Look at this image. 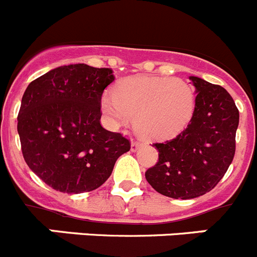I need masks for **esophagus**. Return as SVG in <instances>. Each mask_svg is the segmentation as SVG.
<instances>
[{"mask_svg": "<svg viewBox=\"0 0 257 257\" xmlns=\"http://www.w3.org/2000/svg\"><path fill=\"white\" fill-rule=\"evenodd\" d=\"M140 146H141V143H140V141L134 140L133 143H131V150H133V151H136V150H138L139 148H140Z\"/></svg>", "mask_w": 257, "mask_h": 257, "instance_id": "1", "label": "esophagus"}]
</instances>
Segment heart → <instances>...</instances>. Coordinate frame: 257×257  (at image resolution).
Returning a JSON list of instances; mask_svg holds the SVG:
<instances>
[{
  "mask_svg": "<svg viewBox=\"0 0 257 257\" xmlns=\"http://www.w3.org/2000/svg\"><path fill=\"white\" fill-rule=\"evenodd\" d=\"M194 107V90L180 78H126L114 87V94L101 99L102 112L112 126H126L136 118L139 133L151 139L180 133L192 119Z\"/></svg>",
  "mask_w": 257,
  "mask_h": 257,
  "instance_id": "obj_1",
  "label": "heart"
}]
</instances>
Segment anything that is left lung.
<instances>
[{"instance_id": "8db88e82", "label": "left lung", "mask_w": 257, "mask_h": 257, "mask_svg": "<svg viewBox=\"0 0 257 257\" xmlns=\"http://www.w3.org/2000/svg\"><path fill=\"white\" fill-rule=\"evenodd\" d=\"M189 79L197 93L192 119L177 138L154 144L158 163L145 173L156 192L175 199L200 197L218 184L233 160L240 118L223 87L198 77Z\"/></svg>"}]
</instances>
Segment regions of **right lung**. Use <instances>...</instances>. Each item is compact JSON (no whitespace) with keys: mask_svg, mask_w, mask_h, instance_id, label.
I'll return each mask as SVG.
<instances>
[{"mask_svg":"<svg viewBox=\"0 0 257 257\" xmlns=\"http://www.w3.org/2000/svg\"><path fill=\"white\" fill-rule=\"evenodd\" d=\"M109 68L70 64L36 78L26 88L17 116L24 159L53 189L90 192L109 178L130 140L99 122Z\"/></svg>","mask_w":257,"mask_h":257,"instance_id":"obj_1","label":"right lung"}]
</instances>
